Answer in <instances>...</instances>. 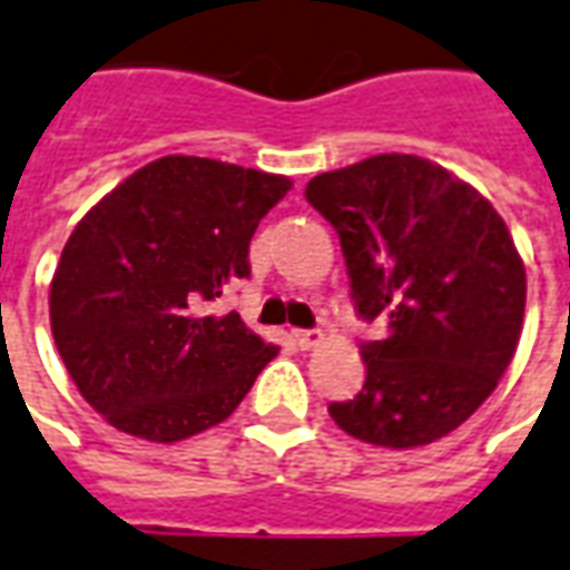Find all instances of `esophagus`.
Listing matches in <instances>:
<instances>
[{
    "instance_id": "obj_1",
    "label": "esophagus",
    "mask_w": 570,
    "mask_h": 570,
    "mask_svg": "<svg viewBox=\"0 0 570 570\" xmlns=\"http://www.w3.org/2000/svg\"><path fill=\"white\" fill-rule=\"evenodd\" d=\"M294 341H297V346H301V350H313V346H318V341H322V334H318V331H309V328H297L294 331Z\"/></svg>"
}]
</instances>
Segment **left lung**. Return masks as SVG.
<instances>
[{"label":"left lung","instance_id":"left-lung-1","mask_svg":"<svg viewBox=\"0 0 570 570\" xmlns=\"http://www.w3.org/2000/svg\"><path fill=\"white\" fill-rule=\"evenodd\" d=\"M341 236L350 297L381 341L362 343L365 383L331 402L343 433L383 448L430 445L494 393L522 334L524 266L491 202L445 168L383 153L306 184Z\"/></svg>","mask_w":570,"mask_h":570}]
</instances>
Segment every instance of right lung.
I'll use <instances>...</instances> for the list:
<instances>
[{"label": "right lung", "instance_id": "obj_1", "mask_svg": "<svg viewBox=\"0 0 570 570\" xmlns=\"http://www.w3.org/2000/svg\"><path fill=\"white\" fill-rule=\"evenodd\" d=\"M292 180L199 156L144 165L91 208L51 278V334L85 402L147 442L227 421L278 346L239 313L208 316L252 276L248 245Z\"/></svg>", "mask_w": 570, "mask_h": 570}]
</instances>
